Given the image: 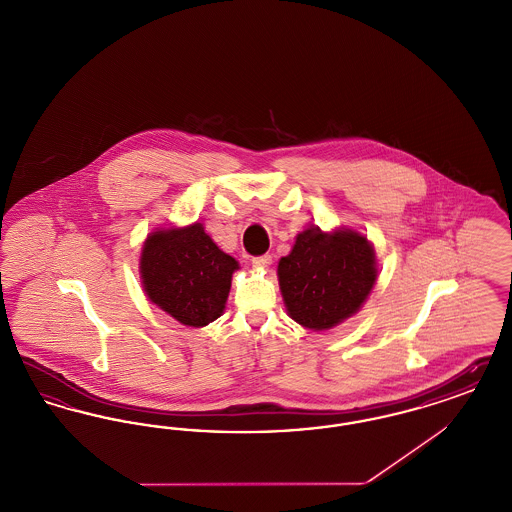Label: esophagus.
<instances>
[{
    "label": "esophagus",
    "instance_id": "34e87169",
    "mask_svg": "<svg viewBox=\"0 0 512 512\" xmlns=\"http://www.w3.org/2000/svg\"><path fill=\"white\" fill-rule=\"evenodd\" d=\"M272 263V257L270 255H261V257H253L251 259V265L255 268H268Z\"/></svg>",
    "mask_w": 512,
    "mask_h": 512
}]
</instances>
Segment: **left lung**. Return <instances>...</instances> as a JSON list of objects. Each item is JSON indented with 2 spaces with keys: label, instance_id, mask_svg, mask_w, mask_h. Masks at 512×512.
Wrapping results in <instances>:
<instances>
[{
  "label": "left lung",
  "instance_id": "1",
  "mask_svg": "<svg viewBox=\"0 0 512 512\" xmlns=\"http://www.w3.org/2000/svg\"><path fill=\"white\" fill-rule=\"evenodd\" d=\"M378 278L374 247L355 230L297 234L290 255L278 263L288 315L309 330H330L353 317Z\"/></svg>",
  "mask_w": 512,
  "mask_h": 512
}]
</instances>
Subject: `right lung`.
Here are the masks:
<instances>
[{"instance_id":"obj_1","label":"right lung","mask_w":512,"mask_h":512,"mask_svg":"<svg viewBox=\"0 0 512 512\" xmlns=\"http://www.w3.org/2000/svg\"><path fill=\"white\" fill-rule=\"evenodd\" d=\"M240 265L220 251L203 224L161 228L147 236L140 276L151 303L184 326L201 328L224 311Z\"/></svg>"}]
</instances>
